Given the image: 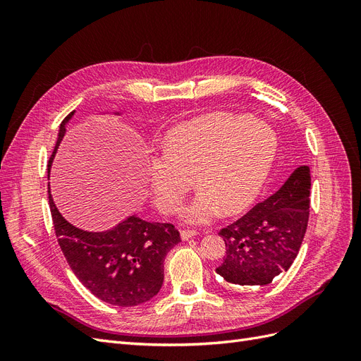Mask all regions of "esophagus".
I'll return each mask as SVG.
<instances>
[{
  "mask_svg": "<svg viewBox=\"0 0 361 361\" xmlns=\"http://www.w3.org/2000/svg\"><path fill=\"white\" fill-rule=\"evenodd\" d=\"M195 235H197V232H194V231H182L180 232V239H182V241H188V239L194 238Z\"/></svg>",
  "mask_w": 361,
  "mask_h": 361,
  "instance_id": "1",
  "label": "esophagus"
}]
</instances>
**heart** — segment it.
Masks as SVG:
<instances>
[{
    "mask_svg": "<svg viewBox=\"0 0 361 361\" xmlns=\"http://www.w3.org/2000/svg\"><path fill=\"white\" fill-rule=\"evenodd\" d=\"M277 155V135L268 125L228 113H209L170 129L162 155L150 157L146 183L164 214H178L194 178L200 191L187 209L188 224L238 214L256 200Z\"/></svg>",
    "mask_w": 361,
    "mask_h": 361,
    "instance_id": "b5f03b06",
    "label": "heart"
}]
</instances>
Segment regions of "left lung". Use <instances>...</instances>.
Wrapping results in <instances>:
<instances>
[{
	"label": "left lung",
	"mask_w": 361,
	"mask_h": 361,
	"mask_svg": "<svg viewBox=\"0 0 361 361\" xmlns=\"http://www.w3.org/2000/svg\"><path fill=\"white\" fill-rule=\"evenodd\" d=\"M310 185V169L301 166L276 194L221 228L226 256L216 274L232 285L265 286L288 271L307 228Z\"/></svg>",
	"instance_id": "left-lung-1"
}]
</instances>
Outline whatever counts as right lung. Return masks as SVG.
<instances>
[{
    "mask_svg": "<svg viewBox=\"0 0 361 361\" xmlns=\"http://www.w3.org/2000/svg\"><path fill=\"white\" fill-rule=\"evenodd\" d=\"M73 114L75 111L64 117L59 128L56 147L48 164V180L52 161ZM48 202L63 255L73 274L94 297L118 307H134L159 292L164 281V259L180 243L179 232L173 224L150 223L134 214L108 231L90 232L73 226L61 215L54 203L49 182Z\"/></svg>",
    "mask_w": 361,
    "mask_h": 361,
    "instance_id": "obj_1",
    "label": "right lung"
}]
</instances>
